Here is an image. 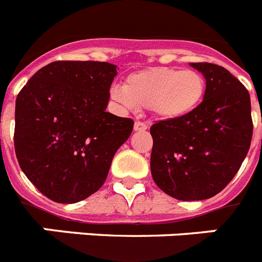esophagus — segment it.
I'll list each match as a JSON object with an SVG mask.
<instances>
[{
	"instance_id": "esophagus-1",
	"label": "esophagus",
	"mask_w": 262,
	"mask_h": 262,
	"mask_svg": "<svg viewBox=\"0 0 262 262\" xmlns=\"http://www.w3.org/2000/svg\"><path fill=\"white\" fill-rule=\"evenodd\" d=\"M134 129H135V131H145V129H147V124H145L144 122L136 120L135 124H134Z\"/></svg>"
}]
</instances>
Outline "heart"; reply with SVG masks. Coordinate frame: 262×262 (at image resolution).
Instances as JSON below:
<instances>
[{
  "mask_svg": "<svg viewBox=\"0 0 262 262\" xmlns=\"http://www.w3.org/2000/svg\"><path fill=\"white\" fill-rule=\"evenodd\" d=\"M206 81L195 69L154 67L127 76L123 88L111 89V98L124 108L148 107L161 119H178L202 102Z\"/></svg>",
  "mask_w": 262,
  "mask_h": 262,
  "instance_id": "1",
  "label": "heart"
}]
</instances>
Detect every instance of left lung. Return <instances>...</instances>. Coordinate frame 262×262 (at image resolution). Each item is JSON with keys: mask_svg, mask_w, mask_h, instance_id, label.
Wrapping results in <instances>:
<instances>
[{"mask_svg": "<svg viewBox=\"0 0 262 262\" xmlns=\"http://www.w3.org/2000/svg\"><path fill=\"white\" fill-rule=\"evenodd\" d=\"M206 78L200 106L186 117L152 124L151 173L157 186L180 201L221 193L251 147L253 123L248 90L226 68L190 62Z\"/></svg>", "mask_w": 262, "mask_h": 262, "instance_id": "left-lung-1", "label": "left lung"}]
</instances>
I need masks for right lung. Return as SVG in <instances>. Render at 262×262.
I'll list each match as a JSON object with an SVG mask.
<instances>
[{
  "label": "right lung",
  "instance_id": "1",
  "mask_svg": "<svg viewBox=\"0 0 262 262\" xmlns=\"http://www.w3.org/2000/svg\"><path fill=\"white\" fill-rule=\"evenodd\" d=\"M117 75L110 62L53 61L18 94V163L53 202L76 203L96 193L115 152L133 133V119L106 111Z\"/></svg>",
  "mask_w": 262,
  "mask_h": 262
}]
</instances>
